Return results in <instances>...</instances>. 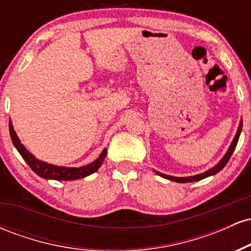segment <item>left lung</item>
Returning <instances> with one entry per match:
<instances>
[{"label":"left lung","instance_id":"obj_1","mask_svg":"<svg viewBox=\"0 0 251 251\" xmlns=\"http://www.w3.org/2000/svg\"><path fill=\"white\" fill-rule=\"evenodd\" d=\"M242 124H243V122L240 120V125H238L237 132H236L234 139H232L231 144H230V146H229V149H227L226 153L223 155V158H222L220 162L216 164L214 168L208 170V171L203 172V174H200V175H196V176H190V177H174V176H169V175L162 174V172H158V171H155V170H154V172L157 175H159L160 177L165 178V179H169V180H172V181H177V183H191V181H198L201 179H204V178H206V177H210V176H214L216 174H218V172H220L221 170L226 165V163L229 162L231 154L234 153L235 148H236V145H237L238 139H240V134L242 132Z\"/></svg>","mask_w":251,"mask_h":251}]
</instances>
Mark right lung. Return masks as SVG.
<instances>
[{"mask_svg":"<svg viewBox=\"0 0 251 251\" xmlns=\"http://www.w3.org/2000/svg\"><path fill=\"white\" fill-rule=\"evenodd\" d=\"M9 133L11 142L15 146L19 153L22 155V158L25 160V163L29 165V168L40 177L45 178V179H54V180H75L80 178H85L87 176L92 175L96 172L98 169L101 166V164L105 159L107 150L103 149V151L100 153L99 157L97 158L94 162L85 166H80V168H66V166H57L54 164H48L42 160L36 159L33 154L25 148L24 144H21V140L17 137L15 129L11 122L9 120Z\"/></svg>","mask_w":251,"mask_h":251,"instance_id":"add662e5","label":"right lung"}]
</instances>
